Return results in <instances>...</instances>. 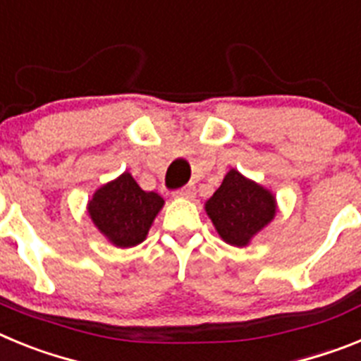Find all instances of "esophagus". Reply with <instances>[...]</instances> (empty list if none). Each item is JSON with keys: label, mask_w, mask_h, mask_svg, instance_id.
<instances>
[{"label": "esophagus", "mask_w": 361, "mask_h": 361, "mask_svg": "<svg viewBox=\"0 0 361 361\" xmlns=\"http://www.w3.org/2000/svg\"><path fill=\"white\" fill-rule=\"evenodd\" d=\"M194 194H196V187H194L192 183L185 185V187H181V189H178L176 192H174V196H178V198H194Z\"/></svg>", "instance_id": "1"}]
</instances>
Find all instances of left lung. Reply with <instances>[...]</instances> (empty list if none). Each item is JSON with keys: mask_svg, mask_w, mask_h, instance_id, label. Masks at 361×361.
<instances>
[{"mask_svg": "<svg viewBox=\"0 0 361 361\" xmlns=\"http://www.w3.org/2000/svg\"><path fill=\"white\" fill-rule=\"evenodd\" d=\"M205 211L219 236L231 245L243 247L274 218L276 203L269 190L233 169L205 203Z\"/></svg>", "mask_w": 361, "mask_h": 361, "instance_id": "8db88e82", "label": "left lung"}]
</instances>
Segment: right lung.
<instances>
[{
  "instance_id": "1",
  "label": "right lung",
  "mask_w": 361,
  "mask_h": 361,
  "mask_svg": "<svg viewBox=\"0 0 361 361\" xmlns=\"http://www.w3.org/2000/svg\"><path fill=\"white\" fill-rule=\"evenodd\" d=\"M163 207V198L147 192L125 172L103 185L89 202V214L96 227L118 247H134L145 240L150 225Z\"/></svg>"
}]
</instances>
